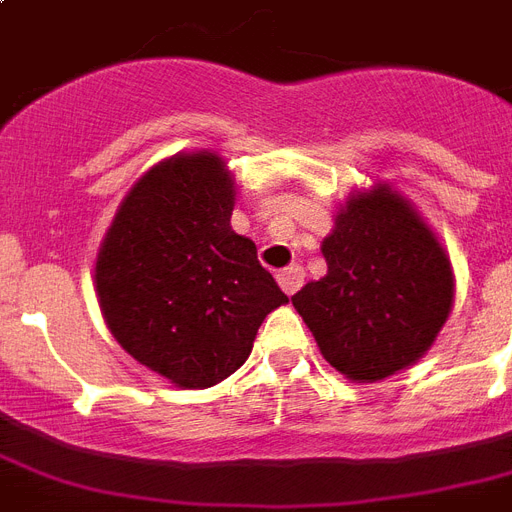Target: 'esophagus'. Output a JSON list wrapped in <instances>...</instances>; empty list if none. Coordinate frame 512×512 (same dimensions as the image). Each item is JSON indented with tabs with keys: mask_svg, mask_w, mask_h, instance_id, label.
I'll return each instance as SVG.
<instances>
[{
	"mask_svg": "<svg viewBox=\"0 0 512 512\" xmlns=\"http://www.w3.org/2000/svg\"><path fill=\"white\" fill-rule=\"evenodd\" d=\"M276 279H279V287L284 289L289 297H292L297 289L303 287L305 273H303V268H300V265H289V268H284V271L276 273Z\"/></svg>",
	"mask_w": 512,
	"mask_h": 512,
	"instance_id": "1",
	"label": "esophagus"
}]
</instances>
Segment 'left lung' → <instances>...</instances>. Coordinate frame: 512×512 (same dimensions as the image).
I'll list each match as a JSON object with an SVG mask.
<instances>
[{
    "label": "left lung",
    "instance_id": "8db88e82",
    "mask_svg": "<svg viewBox=\"0 0 512 512\" xmlns=\"http://www.w3.org/2000/svg\"><path fill=\"white\" fill-rule=\"evenodd\" d=\"M321 252L327 276L292 297L321 356L353 382L417 364L452 313L454 271L412 201L388 183L353 191Z\"/></svg>",
    "mask_w": 512,
    "mask_h": 512
}]
</instances>
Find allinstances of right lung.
I'll return each instance as SVG.
<instances>
[{
	"label": "right lung",
	"mask_w": 512,
	"mask_h": 512,
	"mask_svg": "<svg viewBox=\"0 0 512 512\" xmlns=\"http://www.w3.org/2000/svg\"><path fill=\"white\" fill-rule=\"evenodd\" d=\"M236 180L215 151L175 154L138 177L95 260L111 335L177 388L204 390L252 353L263 319L289 297L231 228Z\"/></svg>",
	"instance_id": "right-lung-1"
}]
</instances>
